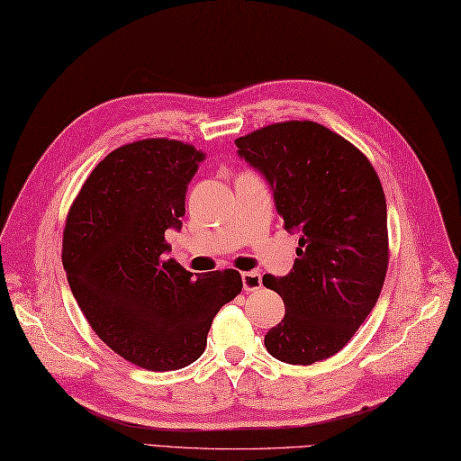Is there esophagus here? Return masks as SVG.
<instances>
[{"label":"esophagus","mask_w":461,"mask_h":461,"mask_svg":"<svg viewBox=\"0 0 461 461\" xmlns=\"http://www.w3.org/2000/svg\"><path fill=\"white\" fill-rule=\"evenodd\" d=\"M241 282H243V290L245 292H255L261 288L263 285V276L257 270H251V273H243L241 275Z\"/></svg>","instance_id":"1"}]
</instances>
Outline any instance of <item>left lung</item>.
<instances>
[{
	"label": "left lung",
	"instance_id": "left-lung-1",
	"mask_svg": "<svg viewBox=\"0 0 461 461\" xmlns=\"http://www.w3.org/2000/svg\"><path fill=\"white\" fill-rule=\"evenodd\" d=\"M235 146L265 175L285 228L300 233L290 273L263 276L286 308L265 347L286 364L325 360L380 298L389 258L382 183L358 148L312 121L270 124Z\"/></svg>",
	"mask_w": 461,
	"mask_h": 461
}]
</instances>
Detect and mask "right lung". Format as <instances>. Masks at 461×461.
Here are the masks:
<instances>
[{
  "label": "right lung",
  "mask_w": 461,
  "mask_h": 461,
  "mask_svg": "<svg viewBox=\"0 0 461 461\" xmlns=\"http://www.w3.org/2000/svg\"><path fill=\"white\" fill-rule=\"evenodd\" d=\"M204 153L149 138L116 148L91 171L68 212L62 265L91 329L151 372L203 357L212 320L243 288L238 270L193 276L165 231L181 230L186 186Z\"/></svg>",
  "instance_id": "right-lung-1"
}]
</instances>
